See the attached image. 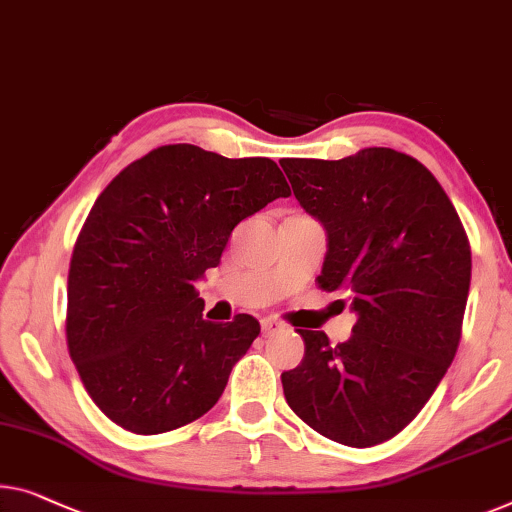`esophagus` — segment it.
I'll use <instances>...</instances> for the list:
<instances>
[{"label":"esophagus","instance_id":"esophagus-1","mask_svg":"<svg viewBox=\"0 0 512 512\" xmlns=\"http://www.w3.org/2000/svg\"><path fill=\"white\" fill-rule=\"evenodd\" d=\"M285 331V324L278 322L276 317H264L262 319V333L264 335H273V333H280Z\"/></svg>","mask_w":512,"mask_h":512}]
</instances>
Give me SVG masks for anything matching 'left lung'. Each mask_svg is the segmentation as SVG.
<instances>
[{
	"label": "left lung",
	"mask_w": 512,
	"mask_h": 512,
	"mask_svg": "<svg viewBox=\"0 0 512 512\" xmlns=\"http://www.w3.org/2000/svg\"><path fill=\"white\" fill-rule=\"evenodd\" d=\"M301 207L326 230L317 285L352 301V338L299 329L303 361L282 372L285 400L338 444L402 432L453 363L471 282L460 216L423 163L370 147L340 160L282 158Z\"/></svg>",
	"instance_id": "1"
}]
</instances>
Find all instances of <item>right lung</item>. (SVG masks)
Wrapping results in <instances>:
<instances>
[{
    "mask_svg": "<svg viewBox=\"0 0 512 512\" xmlns=\"http://www.w3.org/2000/svg\"><path fill=\"white\" fill-rule=\"evenodd\" d=\"M292 195L271 158L165 144L98 195L68 269L66 342L96 407L128 432L188 425L218 402L259 335L202 319L195 282L243 218Z\"/></svg>",
    "mask_w": 512,
    "mask_h": 512,
    "instance_id": "1",
    "label": "right lung"
}]
</instances>
